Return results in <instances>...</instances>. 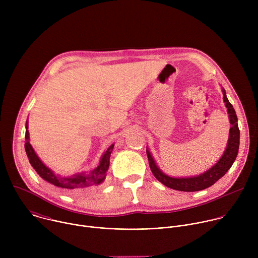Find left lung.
I'll list each match as a JSON object with an SVG mask.
<instances>
[{
  "instance_id": "1",
  "label": "left lung",
  "mask_w": 258,
  "mask_h": 258,
  "mask_svg": "<svg viewBox=\"0 0 258 258\" xmlns=\"http://www.w3.org/2000/svg\"><path fill=\"white\" fill-rule=\"evenodd\" d=\"M223 95H224V102L228 109L229 119L231 123L230 134H229V140L226 147V150L219 160L211 166L206 171L194 175V176H186V177H173L169 176L166 173H164L156 164L151 152L147 148V156H148L149 165L151 168V171L153 172L154 176L162 182L164 186L177 190L182 192H196L204 190L210 186H212L214 182H216L220 177L224 176L227 171L232 167L234 161L236 160V157L238 155L239 145H240V131L238 126V118L235 109L233 105L230 103V101L227 98L225 89H222Z\"/></svg>"
}]
</instances>
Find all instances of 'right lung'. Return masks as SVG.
<instances>
[{"label": "right lung", "instance_id": "obj_1", "mask_svg": "<svg viewBox=\"0 0 258 258\" xmlns=\"http://www.w3.org/2000/svg\"><path fill=\"white\" fill-rule=\"evenodd\" d=\"M25 152L28 157L29 163L34 168V170L38 172V174L48 181L51 185L60 188L61 190L70 193V194H77L82 192L83 190L93 188L95 186H99L105 180L106 173L109 167L110 162V155L114 148V144L110 145L109 148L104 152L102 155L99 165L95 167L93 170H91L89 173L86 172H79L70 176H61L56 174L52 169L47 167L43 161L40 159V157L36 155L34 152L32 146L29 143V133L27 131L28 128V122L26 120L25 124Z\"/></svg>", "mask_w": 258, "mask_h": 258}]
</instances>
